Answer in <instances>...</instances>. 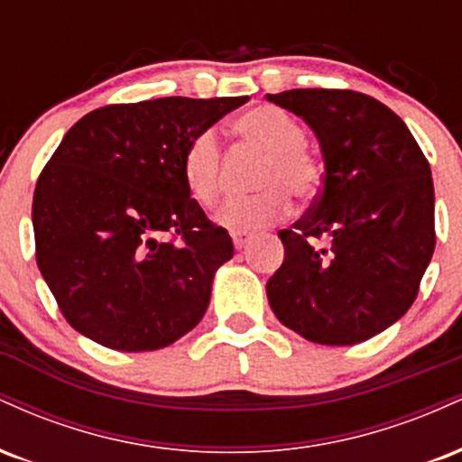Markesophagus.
I'll list each match as a JSON object with an SVG mask.
<instances>
[{
    "mask_svg": "<svg viewBox=\"0 0 462 462\" xmlns=\"http://www.w3.org/2000/svg\"><path fill=\"white\" fill-rule=\"evenodd\" d=\"M252 238H254L252 232H235V235H232V241H235V247H236V249L245 247L247 243L252 241Z\"/></svg>",
    "mask_w": 462,
    "mask_h": 462,
    "instance_id": "1",
    "label": "esophagus"
}]
</instances>
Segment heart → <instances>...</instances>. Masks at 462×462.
I'll return each mask as SVG.
<instances>
[{"instance_id": "b5f03b06", "label": "heart", "mask_w": 462, "mask_h": 462, "mask_svg": "<svg viewBox=\"0 0 462 462\" xmlns=\"http://www.w3.org/2000/svg\"><path fill=\"white\" fill-rule=\"evenodd\" d=\"M235 132L247 145L264 153L256 189L261 193L227 199L217 221L227 230L249 232L284 219L291 193L309 199L319 187V167L306 153L301 125L284 110L258 106L235 119ZM182 178L189 193L201 206L217 204L221 195V145L215 130H201L189 141L182 156Z\"/></svg>"}]
</instances>
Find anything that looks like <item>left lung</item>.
<instances>
[{"mask_svg": "<svg viewBox=\"0 0 462 462\" xmlns=\"http://www.w3.org/2000/svg\"><path fill=\"white\" fill-rule=\"evenodd\" d=\"M315 132L323 187L267 282L280 321L321 346H356L404 317L434 252L430 164L378 99L337 88L267 95Z\"/></svg>", "mask_w": 462, "mask_h": 462, "instance_id": "left-lung-1", "label": "left lung"}]
</instances>
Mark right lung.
Here are the masks:
<instances>
[{
  "mask_svg": "<svg viewBox=\"0 0 462 462\" xmlns=\"http://www.w3.org/2000/svg\"><path fill=\"white\" fill-rule=\"evenodd\" d=\"M247 97H161L93 110L32 201L36 263L65 319L119 352L171 346L201 321L235 254L182 178L189 141Z\"/></svg>",
  "mask_w": 462,
  "mask_h": 462,
  "instance_id": "right-lung-1",
  "label": "right lung"
}]
</instances>
